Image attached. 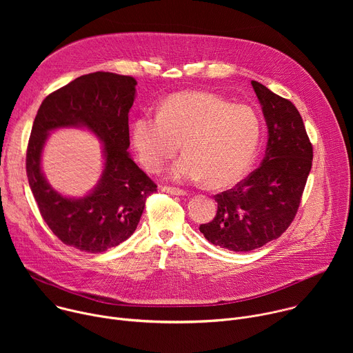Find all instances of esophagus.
Masks as SVG:
<instances>
[{
    "label": "esophagus",
    "mask_w": 353,
    "mask_h": 353,
    "mask_svg": "<svg viewBox=\"0 0 353 353\" xmlns=\"http://www.w3.org/2000/svg\"><path fill=\"white\" fill-rule=\"evenodd\" d=\"M162 191H165L168 194H172V195H177V196L187 195V192L184 190H180V188H176V187H162Z\"/></svg>",
    "instance_id": "obj_1"
}]
</instances>
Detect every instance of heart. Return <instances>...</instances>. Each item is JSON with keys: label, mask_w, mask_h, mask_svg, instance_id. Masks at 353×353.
Here are the masks:
<instances>
[{"label": "heart", "mask_w": 353, "mask_h": 353, "mask_svg": "<svg viewBox=\"0 0 353 353\" xmlns=\"http://www.w3.org/2000/svg\"><path fill=\"white\" fill-rule=\"evenodd\" d=\"M261 138L257 113L245 105H230L208 90L169 96L158 116L142 114L131 125V142L139 162L158 172L180 149L169 179L179 183L207 181L212 188L240 181L254 163Z\"/></svg>", "instance_id": "heart-1"}]
</instances>
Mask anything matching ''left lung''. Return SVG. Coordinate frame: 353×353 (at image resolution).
I'll return each mask as SVG.
<instances>
[{
    "label": "left lung",
    "mask_w": 353,
    "mask_h": 353,
    "mask_svg": "<svg viewBox=\"0 0 353 353\" xmlns=\"http://www.w3.org/2000/svg\"><path fill=\"white\" fill-rule=\"evenodd\" d=\"M268 128L264 159L234 188L215 195L216 216L199 232L236 253L278 239L292 223L313 162V146L294 105L251 81Z\"/></svg>",
    "instance_id": "1"
}]
</instances>
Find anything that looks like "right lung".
Returning <instances> with one entry per match:
<instances>
[{
  "label": "right lung",
  "mask_w": 353,
  "mask_h": 353,
  "mask_svg": "<svg viewBox=\"0 0 353 353\" xmlns=\"http://www.w3.org/2000/svg\"><path fill=\"white\" fill-rule=\"evenodd\" d=\"M135 86L132 77L113 72L82 75L50 93L33 121L26 174L39 211L64 244L86 253H103L125 241L137 229L146 196L157 191V184L128 152V113ZM61 128L88 129L103 143V174L82 197L57 192L41 169L48 135Z\"/></svg>",
  "instance_id": "1"
}]
</instances>
